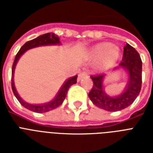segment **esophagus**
I'll use <instances>...</instances> for the list:
<instances>
[{"label": "esophagus", "mask_w": 153, "mask_h": 153, "mask_svg": "<svg viewBox=\"0 0 153 153\" xmlns=\"http://www.w3.org/2000/svg\"><path fill=\"white\" fill-rule=\"evenodd\" d=\"M88 77V74L86 72H81L79 73V75H78V81H80L83 78H87Z\"/></svg>", "instance_id": "1"}]
</instances>
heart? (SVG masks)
Segmentation results:
<instances>
[{
  "label": "heart",
  "mask_w": 153,
  "mask_h": 153,
  "mask_svg": "<svg viewBox=\"0 0 153 153\" xmlns=\"http://www.w3.org/2000/svg\"><path fill=\"white\" fill-rule=\"evenodd\" d=\"M120 56V49L117 47L112 46L109 43L96 44L89 51V57L91 59H98L96 69L105 71L111 68Z\"/></svg>",
  "instance_id": "1"
}]
</instances>
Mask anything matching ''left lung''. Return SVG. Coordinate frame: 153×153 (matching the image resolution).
I'll return each instance as SVG.
<instances>
[{"instance_id": "8db88e82", "label": "left lung", "mask_w": 153, "mask_h": 153, "mask_svg": "<svg viewBox=\"0 0 153 153\" xmlns=\"http://www.w3.org/2000/svg\"><path fill=\"white\" fill-rule=\"evenodd\" d=\"M117 67L127 71L128 81L124 92L117 97H110L105 93L102 87L104 74L91 77L94 85L88 94L89 98L96 106L109 112L118 111L129 106L139 95L141 89L142 61L139 53L128 44L124 47L122 61Z\"/></svg>"}]
</instances>
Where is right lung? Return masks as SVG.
Wrapping results in <instances>:
<instances>
[{
	"label": "right lung",
	"mask_w": 153,
	"mask_h": 153,
	"mask_svg": "<svg viewBox=\"0 0 153 153\" xmlns=\"http://www.w3.org/2000/svg\"><path fill=\"white\" fill-rule=\"evenodd\" d=\"M59 38L54 33H46V34L39 36L37 38L34 39H32L30 41L26 42L21 48H20V51H18L16 54L13 62V68H12V90L13 91L14 95L16 96V98H17V100L20 102V103L23 106L25 107L26 109H29L31 111L36 112V113H45V112H48L50 110L56 109L57 107H59L60 105L62 104L63 101H64L66 96H67V91L69 90L71 86L74 85L77 82V77L78 75H75L74 77L70 78L69 79H67V81L65 82L64 84L62 85V87L60 88L59 93L56 95L54 99L51 102L45 103V104L41 105H32L30 103L25 102L22 98H20L19 94H18L17 91L16 90L15 85H14V80H13V74H14V70H15L16 65V62L20 58V56L27 51L33 48H36L39 46H44V45H54V44H59Z\"/></svg>",
	"instance_id": "right-lung-1"
}]
</instances>
